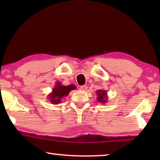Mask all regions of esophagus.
Returning <instances> with one entry per match:
<instances>
[{
	"instance_id": "obj_1",
	"label": "esophagus",
	"mask_w": 160,
	"mask_h": 160,
	"mask_svg": "<svg viewBox=\"0 0 160 160\" xmlns=\"http://www.w3.org/2000/svg\"><path fill=\"white\" fill-rule=\"evenodd\" d=\"M80 90H82V91H86L88 90V86L87 85H82L80 87Z\"/></svg>"
}]
</instances>
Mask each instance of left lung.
<instances>
[{
  "label": "left lung",
  "mask_w": 160,
  "mask_h": 160,
  "mask_svg": "<svg viewBox=\"0 0 160 160\" xmlns=\"http://www.w3.org/2000/svg\"><path fill=\"white\" fill-rule=\"evenodd\" d=\"M97 101L100 103H106L107 102V92L105 90H97Z\"/></svg>",
  "instance_id": "left-lung-1"
}]
</instances>
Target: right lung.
Segmentation results:
<instances>
[{
  "mask_svg": "<svg viewBox=\"0 0 160 160\" xmlns=\"http://www.w3.org/2000/svg\"><path fill=\"white\" fill-rule=\"evenodd\" d=\"M76 87L74 85L68 86L62 85L60 82H57L52 90V92L48 94V98L51 103L53 104H59L63 97H66L72 90H75Z\"/></svg>",
  "mask_w": 160,
  "mask_h": 160,
  "instance_id": "1",
  "label": "right lung"
}]
</instances>
